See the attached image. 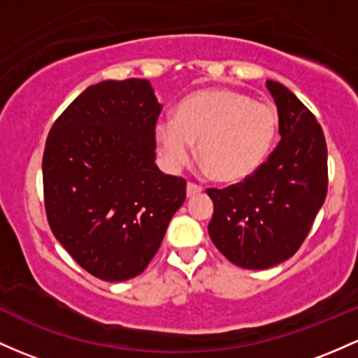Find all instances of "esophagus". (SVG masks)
<instances>
[{"mask_svg": "<svg viewBox=\"0 0 358 358\" xmlns=\"http://www.w3.org/2000/svg\"><path fill=\"white\" fill-rule=\"evenodd\" d=\"M201 187L199 186H196V184H193V182H187V187H186V194H187V198H193V196H196V194H199L201 193Z\"/></svg>", "mask_w": 358, "mask_h": 358, "instance_id": "34e87169", "label": "esophagus"}]
</instances>
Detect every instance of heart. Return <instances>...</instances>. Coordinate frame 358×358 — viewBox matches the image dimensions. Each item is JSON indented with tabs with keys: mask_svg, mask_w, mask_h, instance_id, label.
<instances>
[{
	"mask_svg": "<svg viewBox=\"0 0 358 358\" xmlns=\"http://www.w3.org/2000/svg\"><path fill=\"white\" fill-rule=\"evenodd\" d=\"M278 134V113L270 103L229 88H206L176 107L174 119H160L155 138L171 171L189 164L193 143L198 160L218 182L251 178L266 160Z\"/></svg>",
	"mask_w": 358,
	"mask_h": 358,
	"instance_id": "1",
	"label": "heart"
}]
</instances>
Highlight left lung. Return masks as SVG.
<instances>
[{"label": "left lung", "instance_id": "obj_1", "mask_svg": "<svg viewBox=\"0 0 358 358\" xmlns=\"http://www.w3.org/2000/svg\"><path fill=\"white\" fill-rule=\"evenodd\" d=\"M278 110L280 143L251 178L206 193L213 201L210 239L230 263L266 270L306 241L328 193V148L314 114L268 80Z\"/></svg>", "mask_w": 358, "mask_h": 358}]
</instances>
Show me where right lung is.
<instances>
[{
  "label": "right lung",
  "mask_w": 358,
  "mask_h": 358,
  "mask_svg": "<svg viewBox=\"0 0 358 358\" xmlns=\"http://www.w3.org/2000/svg\"><path fill=\"white\" fill-rule=\"evenodd\" d=\"M160 110L147 80H106L64 109L45 141L42 179L52 234L106 282L134 278L148 266L186 199V180L155 164Z\"/></svg>",
  "instance_id": "obj_1"
}]
</instances>
